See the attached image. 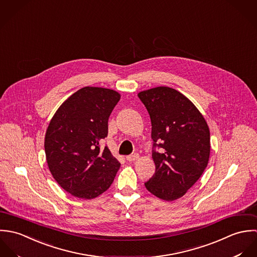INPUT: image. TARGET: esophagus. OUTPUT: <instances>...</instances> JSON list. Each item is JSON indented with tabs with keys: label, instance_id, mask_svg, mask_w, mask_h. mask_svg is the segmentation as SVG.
<instances>
[{
	"label": "esophagus",
	"instance_id": "34e87169",
	"mask_svg": "<svg viewBox=\"0 0 257 257\" xmlns=\"http://www.w3.org/2000/svg\"><path fill=\"white\" fill-rule=\"evenodd\" d=\"M138 158H139V154H137V153L129 155V156H127V157H126L127 161H129V162H133V161H136Z\"/></svg>",
	"mask_w": 257,
	"mask_h": 257
}]
</instances>
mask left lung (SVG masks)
Masks as SVG:
<instances>
[{"instance_id": "1", "label": "left lung", "mask_w": 257, "mask_h": 257, "mask_svg": "<svg viewBox=\"0 0 257 257\" xmlns=\"http://www.w3.org/2000/svg\"><path fill=\"white\" fill-rule=\"evenodd\" d=\"M138 97L150 115L156 165L145 187L164 201L177 200L194 186L207 166L208 126L197 107L176 89L159 86L140 92Z\"/></svg>"}]
</instances>
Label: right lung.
I'll use <instances>...</instances> for the list:
<instances>
[{
	"mask_svg": "<svg viewBox=\"0 0 257 257\" xmlns=\"http://www.w3.org/2000/svg\"><path fill=\"white\" fill-rule=\"evenodd\" d=\"M120 99L114 90L86 86L61 104L45 139L52 177L70 195L93 199L114 181L120 163L107 146L109 116Z\"/></svg>",
	"mask_w": 257,
	"mask_h": 257,
	"instance_id": "add662e5",
	"label": "right lung"
}]
</instances>
